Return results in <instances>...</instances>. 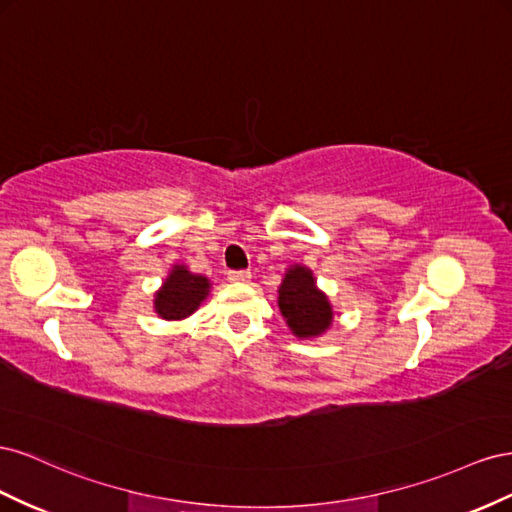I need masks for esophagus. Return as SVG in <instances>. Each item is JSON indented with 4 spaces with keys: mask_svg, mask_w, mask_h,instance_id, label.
Instances as JSON below:
<instances>
[{
    "mask_svg": "<svg viewBox=\"0 0 512 512\" xmlns=\"http://www.w3.org/2000/svg\"><path fill=\"white\" fill-rule=\"evenodd\" d=\"M229 281L231 283H248L251 281V272H229Z\"/></svg>",
    "mask_w": 512,
    "mask_h": 512,
    "instance_id": "obj_1",
    "label": "esophagus"
}]
</instances>
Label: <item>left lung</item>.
<instances>
[{
    "label": "left lung",
    "instance_id": "8db88e82",
    "mask_svg": "<svg viewBox=\"0 0 512 512\" xmlns=\"http://www.w3.org/2000/svg\"><path fill=\"white\" fill-rule=\"evenodd\" d=\"M279 311L291 334L300 341L317 339L326 334L334 321L328 296L317 287L311 268L291 264L279 285Z\"/></svg>",
    "mask_w": 512,
    "mask_h": 512
}]
</instances>
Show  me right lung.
Segmentation results:
<instances>
[{
    "instance_id": "1",
    "label": "right lung",
    "mask_w": 512,
    "mask_h": 512,
    "mask_svg": "<svg viewBox=\"0 0 512 512\" xmlns=\"http://www.w3.org/2000/svg\"><path fill=\"white\" fill-rule=\"evenodd\" d=\"M210 289L208 276L195 274L184 264H173L163 285L154 291V313L165 321H182L199 309Z\"/></svg>"
}]
</instances>
